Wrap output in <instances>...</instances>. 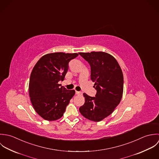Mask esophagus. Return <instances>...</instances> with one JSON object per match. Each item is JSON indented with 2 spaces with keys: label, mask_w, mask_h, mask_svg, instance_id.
Here are the masks:
<instances>
[{
  "label": "esophagus",
  "mask_w": 159,
  "mask_h": 159,
  "mask_svg": "<svg viewBox=\"0 0 159 159\" xmlns=\"http://www.w3.org/2000/svg\"><path fill=\"white\" fill-rule=\"evenodd\" d=\"M75 94H76V95H82V93L80 92L75 91Z\"/></svg>",
  "instance_id": "obj_1"
}]
</instances>
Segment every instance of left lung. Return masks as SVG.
<instances>
[{
	"mask_svg": "<svg viewBox=\"0 0 159 159\" xmlns=\"http://www.w3.org/2000/svg\"><path fill=\"white\" fill-rule=\"evenodd\" d=\"M91 67L95 97L84 93L85 103L79 108L86 119L99 122L112 113L120 103L124 90V75L114 57L102 52L79 53Z\"/></svg>",
	"mask_w": 159,
	"mask_h": 159,
	"instance_id": "8db88e82",
	"label": "left lung"
}]
</instances>
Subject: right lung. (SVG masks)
Listing matches in <instances>:
<instances>
[{
	"instance_id": "right-lung-1",
	"label": "right lung",
	"mask_w": 159,
	"mask_h": 159,
	"mask_svg": "<svg viewBox=\"0 0 159 159\" xmlns=\"http://www.w3.org/2000/svg\"><path fill=\"white\" fill-rule=\"evenodd\" d=\"M78 53L57 52L45 55L34 66L29 84V94L36 112L43 119L53 121L62 117L75 90H66L64 80L69 61Z\"/></svg>"
}]
</instances>
